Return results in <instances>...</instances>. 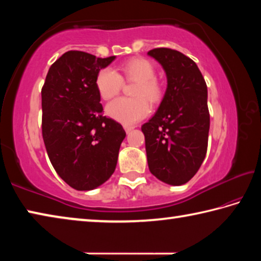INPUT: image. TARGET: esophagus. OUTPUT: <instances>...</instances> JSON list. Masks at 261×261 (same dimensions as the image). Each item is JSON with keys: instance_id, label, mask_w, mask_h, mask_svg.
<instances>
[{"instance_id": "1", "label": "esophagus", "mask_w": 261, "mask_h": 261, "mask_svg": "<svg viewBox=\"0 0 261 261\" xmlns=\"http://www.w3.org/2000/svg\"><path fill=\"white\" fill-rule=\"evenodd\" d=\"M124 130H125L126 134H129V132H130L131 130H134V126H130V125H124Z\"/></svg>"}]
</instances>
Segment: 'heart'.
Masks as SVG:
<instances>
[{"label": "heart", "mask_w": 261, "mask_h": 261, "mask_svg": "<svg viewBox=\"0 0 261 261\" xmlns=\"http://www.w3.org/2000/svg\"><path fill=\"white\" fill-rule=\"evenodd\" d=\"M123 76L127 82H136L132 94L136 98H120L107 106V114L113 120L132 125L147 116L151 106L162 96V86L155 78V68L148 60L134 59L122 65ZM96 90L103 100H112L123 87L120 73L112 68L102 69L96 76Z\"/></svg>", "instance_id": "obj_1"}]
</instances>
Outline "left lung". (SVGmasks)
Instances as JSON below:
<instances>
[{
    "label": "left lung",
    "mask_w": 261,
    "mask_h": 261,
    "mask_svg": "<svg viewBox=\"0 0 261 261\" xmlns=\"http://www.w3.org/2000/svg\"><path fill=\"white\" fill-rule=\"evenodd\" d=\"M161 64L167 90L154 116L141 126L149 171L170 185L189 182L207 152L210 113L207 86L197 64L180 51L147 53Z\"/></svg>",
    "instance_id": "obj_1"
}]
</instances>
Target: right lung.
I'll return each mask as SVG.
<instances>
[{
    "instance_id": "add662e5",
    "label": "right lung",
    "mask_w": 261,
    "mask_h": 261,
    "mask_svg": "<svg viewBox=\"0 0 261 261\" xmlns=\"http://www.w3.org/2000/svg\"><path fill=\"white\" fill-rule=\"evenodd\" d=\"M116 56L70 50L48 70L41 90L42 137L60 177L78 191L109 179L125 138L123 126L102 116L96 76Z\"/></svg>"
}]
</instances>
